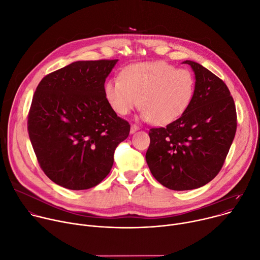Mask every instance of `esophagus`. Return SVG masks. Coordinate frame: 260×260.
Listing matches in <instances>:
<instances>
[{
    "instance_id": "obj_1",
    "label": "esophagus",
    "mask_w": 260,
    "mask_h": 260,
    "mask_svg": "<svg viewBox=\"0 0 260 260\" xmlns=\"http://www.w3.org/2000/svg\"><path fill=\"white\" fill-rule=\"evenodd\" d=\"M139 129V126L137 124H132L131 125V134H134L135 132H137Z\"/></svg>"
}]
</instances>
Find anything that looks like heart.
Listing matches in <instances>:
<instances>
[{"mask_svg": "<svg viewBox=\"0 0 260 260\" xmlns=\"http://www.w3.org/2000/svg\"><path fill=\"white\" fill-rule=\"evenodd\" d=\"M196 91L191 70L164 61L127 66L121 78L109 80L105 95L111 108L121 116L142 108L141 117L156 125L168 124L190 107Z\"/></svg>", "mask_w": 260, "mask_h": 260, "instance_id": "1", "label": "heart"}]
</instances>
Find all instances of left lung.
<instances>
[{
	"instance_id": "left-lung-1",
	"label": "left lung",
	"mask_w": 260,
	"mask_h": 260,
	"mask_svg": "<svg viewBox=\"0 0 260 260\" xmlns=\"http://www.w3.org/2000/svg\"><path fill=\"white\" fill-rule=\"evenodd\" d=\"M196 91L187 110L166 127L150 128L146 161L153 177L174 191L200 187L222 169L237 132V110L226 84L186 60Z\"/></svg>"
}]
</instances>
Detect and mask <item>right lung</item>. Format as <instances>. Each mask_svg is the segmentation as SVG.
<instances>
[{
  "label": "right lung",
  "mask_w": 260,
  "mask_h": 260,
  "mask_svg": "<svg viewBox=\"0 0 260 260\" xmlns=\"http://www.w3.org/2000/svg\"><path fill=\"white\" fill-rule=\"evenodd\" d=\"M115 60L78 61L45 76L28 115V133L40 168L69 190L95 186L110 173L129 123L105 95Z\"/></svg>",
  "instance_id": "add662e5"
}]
</instances>
